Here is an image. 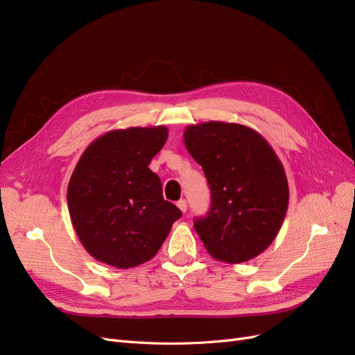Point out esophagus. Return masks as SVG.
<instances>
[{"label": "esophagus", "instance_id": "obj_1", "mask_svg": "<svg viewBox=\"0 0 355 355\" xmlns=\"http://www.w3.org/2000/svg\"><path fill=\"white\" fill-rule=\"evenodd\" d=\"M176 206L179 207V210H180L182 213H185V211H187V209H188V206H187V201H185V200H179V201L176 202Z\"/></svg>", "mask_w": 355, "mask_h": 355}]
</instances>
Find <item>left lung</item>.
<instances>
[{"label": "left lung", "mask_w": 355, "mask_h": 355, "mask_svg": "<svg viewBox=\"0 0 355 355\" xmlns=\"http://www.w3.org/2000/svg\"><path fill=\"white\" fill-rule=\"evenodd\" d=\"M184 142L211 191L207 216L194 223L206 250L227 263L259 256L288 206L287 176L272 146L253 128L223 121L188 125Z\"/></svg>", "instance_id": "8db88e82"}]
</instances>
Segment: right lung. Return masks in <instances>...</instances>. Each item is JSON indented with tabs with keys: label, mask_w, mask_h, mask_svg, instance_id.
<instances>
[{
	"label": "right lung",
	"mask_w": 355,
	"mask_h": 355,
	"mask_svg": "<svg viewBox=\"0 0 355 355\" xmlns=\"http://www.w3.org/2000/svg\"><path fill=\"white\" fill-rule=\"evenodd\" d=\"M167 127H128L93 141L68 185L69 216L83 247L96 261L133 268L157 254L182 211L163 198L149 168L164 146Z\"/></svg>",
	"instance_id": "add662e5"
}]
</instances>
